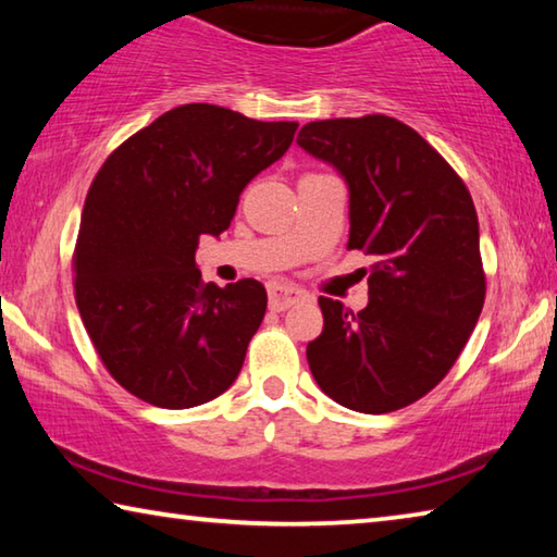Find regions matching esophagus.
Wrapping results in <instances>:
<instances>
[{"label":"esophagus","instance_id":"esophagus-1","mask_svg":"<svg viewBox=\"0 0 557 557\" xmlns=\"http://www.w3.org/2000/svg\"><path fill=\"white\" fill-rule=\"evenodd\" d=\"M268 299H270V309H275V312H285V309L299 305V301H307L309 295L305 289L287 285V282H272V285H268Z\"/></svg>","mask_w":557,"mask_h":557}]
</instances>
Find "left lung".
<instances>
[{"label": "left lung", "mask_w": 557, "mask_h": 557, "mask_svg": "<svg viewBox=\"0 0 557 557\" xmlns=\"http://www.w3.org/2000/svg\"><path fill=\"white\" fill-rule=\"evenodd\" d=\"M297 145L346 178L348 250L373 260L361 312L319 297L309 369L348 410H400L445 379L482 314L474 201L445 157L388 115L309 122Z\"/></svg>", "instance_id": "obj_1"}]
</instances>
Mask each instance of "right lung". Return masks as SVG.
<instances>
[{"instance_id": "right-lung-1", "label": "right lung", "mask_w": 557, "mask_h": 557, "mask_svg": "<svg viewBox=\"0 0 557 557\" xmlns=\"http://www.w3.org/2000/svg\"><path fill=\"white\" fill-rule=\"evenodd\" d=\"M297 122L191 102L139 129L88 188L73 250L75 305L102 366L157 408L219 398L265 317L258 280H201V235L228 231L243 188L287 152Z\"/></svg>"}]
</instances>
